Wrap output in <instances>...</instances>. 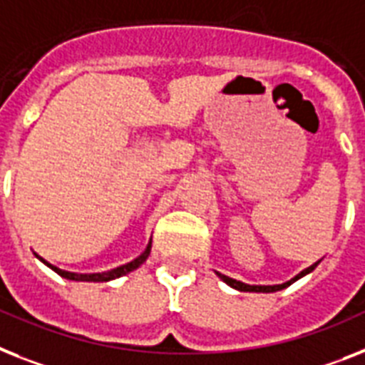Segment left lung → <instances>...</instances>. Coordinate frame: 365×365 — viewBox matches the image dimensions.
<instances>
[{"mask_svg":"<svg viewBox=\"0 0 365 365\" xmlns=\"http://www.w3.org/2000/svg\"><path fill=\"white\" fill-rule=\"evenodd\" d=\"M317 264H319V261L315 264H312V267H308L306 270H302V272L298 274V276H294L291 282H287V284H282V285H246V284H242V282H237V279H233V278H227V276H224V274L218 272V276L224 279L225 284H230L231 287L239 289V291H246V293H274V291H279V289L287 287V285H291L293 282H297L298 278H302V276H306L308 272H312V270L315 269Z\"/></svg>","mask_w":365,"mask_h":365,"instance_id":"1","label":"left lung"}]
</instances>
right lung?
<instances>
[{
  "label": "right lung",
  "mask_w": 365,
  "mask_h": 365,
  "mask_svg": "<svg viewBox=\"0 0 365 365\" xmlns=\"http://www.w3.org/2000/svg\"><path fill=\"white\" fill-rule=\"evenodd\" d=\"M149 254H150V242H149V246H147L145 252H143L140 257H135L134 261H130V263H126V264H123V267H117V269L108 270V272H102V274H74V272H67V270L57 269V267H52V264H48L44 259H42V263H46L48 267L56 270L59 276H63V278H67V279H72V282H110V279L121 278V276H125V274H128V272H132V270L138 269V267H140V264L143 263L147 257H149Z\"/></svg>",
  "instance_id": "1"
}]
</instances>
